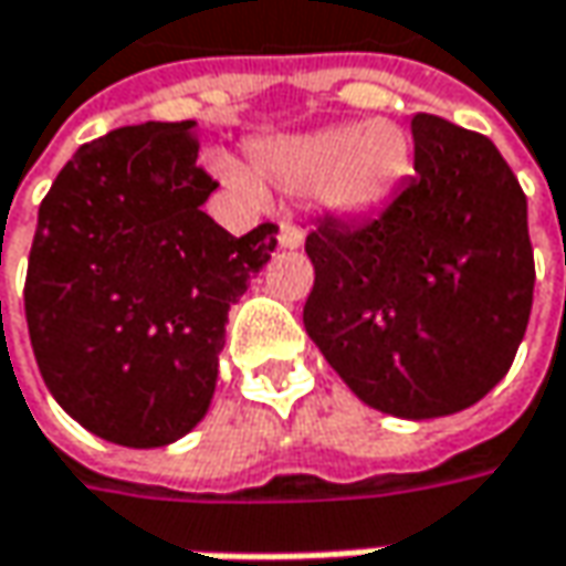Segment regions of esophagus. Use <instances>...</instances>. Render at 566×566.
Returning <instances> with one entry per match:
<instances>
[{
    "mask_svg": "<svg viewBox=\"0 0 566 566\" xmlns=\"http://www.w3.org/2000/svg\"><path fill=\"white\" fill-rule=\"evenodd\" d=\"M298 244H302V232H298L293 222H283V226H280V248H290V251H293Z\"/></svg>",
    "mask_w": 566,
    "mask_h": 566,
    "instance_id": "esophagus-1",
    "label": "esophagus"
}]
</instances>
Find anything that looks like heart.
<instances>
[{
  "label": "heart",
  "mask_w": 566,
  "mask_h": 566,
  "mask_svg": "<svg viewBox=\"0 0 566 566\" xmlns=\"http://www.w3.org/2000/svg\"><path fill=\"white\" fill-rule=\"evenodd\" d=\"M229 185L254 197L258 181L235 165H219ZM254 171L273 187L305 193L318 187L322 207L337 216H366L388 203L410 171L408 133L395 120L276 136L254 149Z\"/></svg>",
  "instance_id": "b5f03b06"
}]
</instances>
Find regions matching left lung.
Masks as SVG:
<instances>
[{"mask_svg":"<svg viewBox=\"0 0 566 566\" xmlns=\"http://www.w3.org/2000/svg\"><path fill=\"white\" fill-rule=\"evenodd\" d=\"M413 175L373 219H322L302 322L369 408L433 420L481 401L523 344L535 261L525 193L496 146L413 114Z\"/></svg>","mask_w":566,"mask_h":566,"instance_id":"1","label":"left lung"}]
</instances>
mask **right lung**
<instances>
[{
  "instance_id": "right-lung-1",
  "label": "right lung",
  "mask_w": 566,
  "mask_h": 566,
  "mask_svg": "<svg viewBox=\"0 0 566 566\" xmlns=\"http://www.w3.org/2000/svg\"><path fill=\"white\" fill-rule=\"evenodd\" d=\"M193 120L111 129L78 146L38 212L24 315L56 405L95 437L156 449L210 410L229 308L276 226L229 235Z\"/></svg>"
}]
</instances>
